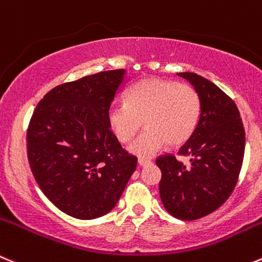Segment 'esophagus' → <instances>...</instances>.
<instances>
[{
  "mask_svg": "<svg viewBox=\"0 0 262 262\" xmlns=\"http://www.w3.org/2000/svg\"><path fill=\"white\" fill-rule=\"evenodd\" d=\"M151 163V161L150 159H145V158H140L139 159V164H140V166H149V164Z\"/></svg>",
  "mask_w": 262,
  "mask_h": 262,
  "instance_id": "34e87169",
  "label": "esophagus"
}]
</instances>
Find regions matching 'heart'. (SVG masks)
<instances>
[{
    "label": "heart",
    "instance_id": "b5f03b06",
    "mask_svg": "<svg viewBox=\"0 0 262 262\" xmlns=\"http://www.w3.org/2000/svg\"><path fill=\"white\" fill-rule=\"evenodd\" d=\"M201 117V99L191 84L162 78L136 82L124 94V105L108 112V124L121 144L134 140L141 126L146 129L129 146L140 158H149L163 148L185 144Z\"/></svg>",
    "mask_w": 262,
    "mask_h": 262
}]
</instances>
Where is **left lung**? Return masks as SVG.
Wrapping results in <instances>:
<instances>
[{
	"label": "left lung",
	"instance_id": "1",
	"mask_svg": "<svg viewBox=\"0 0 262 262\" xmlns=\"http://www.w3.org/2000/svg\"><path fill=\"white\" fill-rule=\"evenodd\" d=\"M188 79L201 99V117L191 138L178 151L190 157L186 166L173 154L156 159L162 171L159 194L167 212L180 220L210 215L233 193L245 157L246 134L238 108L215 83L195 73Z\"/></svg>",
	"mask_w": 262,
	"mask_h": 262
}]
</instances>
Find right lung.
<instances>
[{
    "label": "right lung",
    "instance_id": "right-lung-1",
    "mask_svg": "<svg viewBox=\"0 0 262 262\" xmlns=\"http://www.w3.org/2000/svg\"><path fill=\"white\" fill-rule=\"evenodd\" d=\"M123 77V69H114L59 84L32 114V173L49 201L72 217L92 220L113 210L136 170L138 158L122 148L108 124Z\"/></svg>",
    "mask_w": 262,
    "mask_h": 262
}]
</instances>
